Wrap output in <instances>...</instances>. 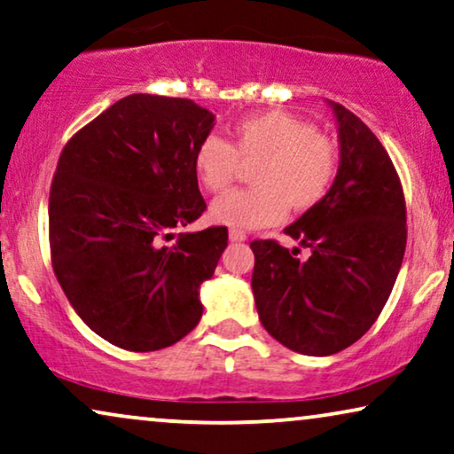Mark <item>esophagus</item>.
I'll return each instance as SVG.
<instances>
[{
    "label": "esophagus",
    "instance_id": "1",
    "mask_svg": "<svg viewBox=\"0 0 454 454\" xmlns=\"http://www.w3.org/2000/svg\"><path fill=\"white\" fill-rule=\"evenodd\" d=\"M228 237H231L232 243H243V240H247V234L243 231H231Z\"/></svg>",
    "mask_w": 454,
    "mask_h": 454
}]
</instances>
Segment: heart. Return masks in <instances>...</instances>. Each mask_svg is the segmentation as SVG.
Wrapping results in <instances>:
<instances>
[{
	"instance_id": "1",
	"label": "heart",
	"mask_w": 454,
	"mask_h": 454,
	"mask_svg": "<svg viewBox=\"0 0 454 454\" xmlns=\"http://www.w3.org/2000/svg\"><path fill=\"white\" fill-rule=\"evenodd\" d=\"M192 166L209 192L231 189L240 166H253V189L215 199L209 217L234 231H255L284 220L288 207L297 214L316 207L334 183L338 155L309 122L271 110L239 120L228 143L205 137Z\"/></svg>"
}]
</instances>
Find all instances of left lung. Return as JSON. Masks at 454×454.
I'll return each mask as SVG.
<instances>
[{
	"label": "left lung",
	"instance_id": "left-lung-1",
	"mask_svg": "<svg viewBox=\"0 0 454 454\" xmlns=\"http://www.w3.org/2000/svg\"><path fill=\"white\" fill-rule=\"evenodd\" d=\"M340 161L316 207L284 228L298 247L253 240L251 288L263 328L278 342L328 357L357 342L388 301L407 245L398 174L378 137L347 107L328 101Z\"/></svg>",
	"mask_w": 454,
	"mask_h": 454
}]
</instances>
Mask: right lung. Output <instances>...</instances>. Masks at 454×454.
<instances>
[{"label": "right lung", "mask_w": 454, "mask_h": 454, "mask_svg": "<svg viewBox=\"0 0 454 454\" xmlns=\"http://www.w3.org/2000/svg\"><path fill=\"white\" fill-rule=\"evenodd\" d=\"M215 116L191 99L129 95L78 130L50 192L51 262L95 334L147 353L203 316L201 284L228 245L223 226L180 232L205 211L192 166Z\"/></svg>", "instance_id": "right-lung-1"}]
</instances>
